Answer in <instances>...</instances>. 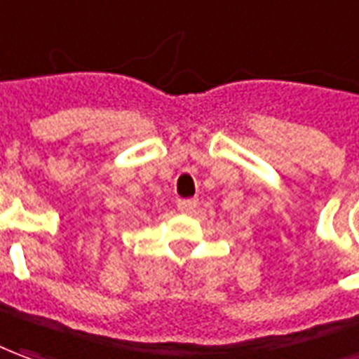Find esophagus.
<instances>
[{
    "label": "esophagus",
    "mask_w": 359,
    "mask_h": 359,
    "mask_svg": "<svg viewBox=\"0 0 359 359\" xmlns=\"http://www.w3.org/2000/svg\"><path fill=\"white\" fill-rule=\"evenodd\" d=\"M197 207V199H177V209L182 212H191Z\"/></svg>",
    "instance_id": "esophagus-1"
}]
</instances>
